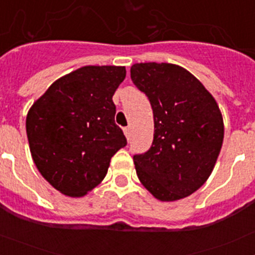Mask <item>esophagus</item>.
<instances>
[{"label": "esophagus", "mask_w": 255, "mask_h": 255, "mask_svg": "<svg viewBox=\"0 0 255 255\" xmlns=\"http://www.w3.org/2000/svg\"><path fill=\"white\" fill-rule=\"evenodd\" d=\"M124 134H125V136L128 138V140H129L130 135H131V129H130V128H125V129H124Z\"/></svg>", "instance_id": "1"}]
</instances>
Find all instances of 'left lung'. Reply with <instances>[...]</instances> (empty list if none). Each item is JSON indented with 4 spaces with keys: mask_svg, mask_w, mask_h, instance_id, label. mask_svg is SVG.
Instances as JSON below:
<instances>
[{
    "mask_svg": "<svg viewBox=\"0 0 255 255\" xmlns=\"http://www.w3.org/2000/svg\"><path fill=\"white\" fill-rule=\"evenodd\" d=\"M131 80L149 100L153 143L134 155L136 175L157 199L172 202L203 185L224 141L217 103L188 70L172 64H135Z\"/></svg>",
    "mask_w": 255,
    "mask_h": 255,
    "instance_id": "obj_1",
    "label": "left lung"
}]
</instances>
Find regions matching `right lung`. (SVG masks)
<instances>
[{"label": "right lung", "mask_w": 255, "mask_h": 255, "mask_svg": "<svg viewBox=\"0 0 255 255\" xmlns=\"http://www.w3.org/2000/svg\"><path fill=\"white\" fill-rule=\"evenodd\" d=\"M124 66H84L56 80L31 106L26 135L35 166L55 189L83 197L107 173L112 155L126 145L115 124L112 101Z\"/></svg>", "instance_id": "add662e5"}]
</instances>
